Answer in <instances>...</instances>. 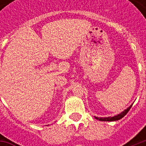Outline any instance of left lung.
Instances as JSON below:
<instances>
[{
	"label": "left lung",
	"instance_id": "8db88e82",
	"mask_svg": "<svg viewBox=\"0 0 146 146\" xmlns=\"http://www.w3.org/2000/svg\"><path fill=\"white\" fill-rule=\"evenodd\" d=\"M131 106H130L127 110H125L124 111H123L122 113H120L118 115L114 116H109V117H97V116H95V119H98V120H101V121H116V120H119V119H122L123 116H125L127 113H128V111L130 110V109L131 108Z\"/></svg>",
	"mask_w": 146,
	"mask_h": 146
}]
</instances>
